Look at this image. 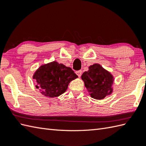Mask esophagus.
<instances>
[{
  "label": "esophagus",
  "mask_w": 146,
  "mask_h": 146,
  "mask_svg": "<svg viewBox=\"0 0 146 146\" xmlns=\"http://www.w3.org/2000/svg\"><path fill=\"white\" fill-rule=\"evenodd\" d=\"M76 74L78 76V77H80L82 76V70H79V71H76Z\"/></svg>",
  "instance_id": "esophagus-1"
}]
</instances>
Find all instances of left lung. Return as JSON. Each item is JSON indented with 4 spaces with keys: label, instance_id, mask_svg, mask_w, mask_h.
Segmentation results:
<instances>
[{
    "label": "left lung",
    "instance_id": "left-lung-1",
    "mask_svg": "<svg viewBox=\"0 0 146 146\" xmlns=\"http://www.w3.org/2000/svg\"><path fill=\"white\" fill-rule=\"evenodd\" d=\"M88 68V71L83 73L82 79L91 97L97 100H102L111 94L113 90L112 75L99 64L91 65Z\"/></svg>",
    "mask_w": 146,
    "mask_h": 146
}]
</instances>
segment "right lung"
<instances>
[{"label":"right lung","instance_id":"add662e5","mask_svg":"<svg viewBox=\"0 0 146 146\" xmlns=\"http://www.w3.org/2000/svg\"><path fill=\"white\" fill-rule=\"evenodd\" d=\"M78 76L71 68L56 61L40 66L33 75L42 94L48 97H57L64 94L71 81Z\"/></svg>","mask_w":146,"mask_h":146}]
</instances>
